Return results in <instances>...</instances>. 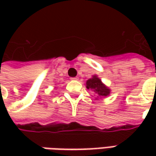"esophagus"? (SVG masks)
<instances>
[{
	"instance_id": "esophagus-1",
	"label": "esophagus",
	"mask_w": 156,
	"mask_h": 156,
	"mask_svg": "<svg viewBox=\"0 0 156 156\" xmlns=\"http://www.w3.org/2000/svg\"><path fill=\"white\" fill-rule=\"evenodd\" d=\"M71 80H74V81H76V80H78V77H72V78H71Z\"/></svg>"
}]
</instances>
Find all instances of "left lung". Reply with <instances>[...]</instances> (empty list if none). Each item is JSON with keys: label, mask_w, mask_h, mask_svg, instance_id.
I'll return each instance as SVG.
<instances>
[{"label": "left lung", "mask_w": 156, "mask_h": 156, "mask_svg": "<svg viewBox=\"0 0 156 156\" xmlns=\"http://www.w3.org/2000/svg\"><path fill=\"white\" fill-rule=\"evenodd\" d=\"M86 87L87 89H91L100 97L108 96L110 94V89L103 84L96 75H94L92 78L87 80L86 82Z\"/></svg>", "instance_id": "obj_1"}]
</instances>
